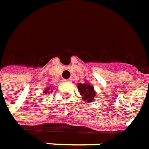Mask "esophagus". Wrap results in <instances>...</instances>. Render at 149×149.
Returning <instances> with one entry per match:
<instances>
[{"instance_id":"1","label":"esophagus","mask_w":149,"mask_h":149,"mask_svg":"<svg viewBox=\"0 0 149 149\" xmlns=\"http://www.w3.org/2000/svg\"><path fill=\"white\" fill-rule=\"evenodd\" d=\"M63 81H65V82H71V79H65V80H63Z\"/></svg>"}]
</instances>
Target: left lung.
Returning a JSON list of instances; mask_svg holds the SVG:
<instances>
[{
    "label": "left lung",
    "instance_id": "left-lung-1",
    "mask_svg": "<svg viewBox=\"0 0 149 149\" xmlns=\"http://www.w3.org/2000/svg\"><path fill=\"white\" fill-rule=\"evenodd\" d=\"M78 89L82 96V99L84 101H87L88 103L93 102L95 101L96 91H95L93 85H91L88 81H85V82L83 84L78 83Z\"/></svg>",
    "mask_w": 149,
    "mask_h": 149
}]
</instances>
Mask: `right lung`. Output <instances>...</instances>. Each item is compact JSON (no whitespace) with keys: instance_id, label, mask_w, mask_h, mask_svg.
Segmentation results:
<instances>
[{"instance_id":"obj_1","label":"right lung","mask_w":149,"mask_h":149,"mask_svg":"<svg viewBox=\"0 0 149 149\" xmlns=\"http://www.w3.org/2000/svg\"><path fill=\"white\" fill-rule=\"evenodd\" d=\"M53 91V89H52V87L50 86V87H47V88H46L44 90V91H43V93L45 94H49L50 92H52Z\"/></svg>"}]
</instances>
